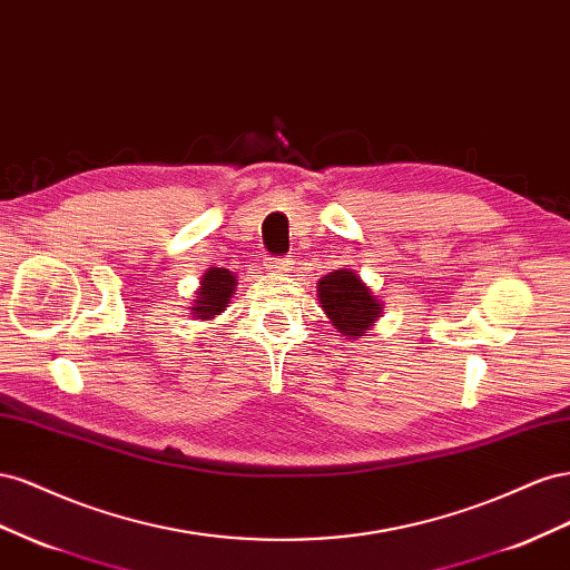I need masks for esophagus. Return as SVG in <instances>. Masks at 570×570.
Here are the masks:
<instances>
[{"label": "esophagus", "mask_w": 570, "mask_h": 570, "mask_svg": "<svg viewBox=\"0 0 570 570\" xmlns=\"http://www.w3.org/2000/svg\"><path fill=\"white\" fill-rule=\"evenodd\" d=\"M269 272H288L291 269V257H272L269 259Z\"/></svg>", "instance_id": "esophagus-1"}]
</instances>
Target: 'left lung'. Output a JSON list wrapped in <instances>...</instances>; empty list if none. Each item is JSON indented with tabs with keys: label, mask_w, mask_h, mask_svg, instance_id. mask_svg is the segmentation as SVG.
Segmentation results:
<instances>
[{
	"label": "left lung",
	"mask_w": 570,
	"mask_h": 570,
	"mask_svg": "<svg viewBox=\"0 0 570 570\" xmlns=\"http://www.w3.org/2000/svg\"><path fill=\"white\" fill-rule=\"evenodd\" d=\"M317 291L322 311L330 315L336 332L348 338L365 336L370 324L380 317L382 307L377 298L351 269H336L322 276Z\"/></svg>",
	"instance_id": "1"
}]
</instances>
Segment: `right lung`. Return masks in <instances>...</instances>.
Returning a JSON list of instances; mask_svg holds the SVG:
<instances>
[{
    "label": "right lung",
    "instance_id": "add662e5",
    "mask_svg": "<svg viewBox=\"0 0 570 570\" xmlns=\"http://www.w3.org/2000/svg\"><path fill=\"white\" fill-rule=\"evenodd\" d=\"M234 288L236 276L229 269L213 267L203 276V288L198 291V296H195L198 301H195V307H190V311L198 320H213L224 311L226 303H229Z\"/></svg>",
    "mask_w": 570,
    "mask_h": 570
}]
</instances>
